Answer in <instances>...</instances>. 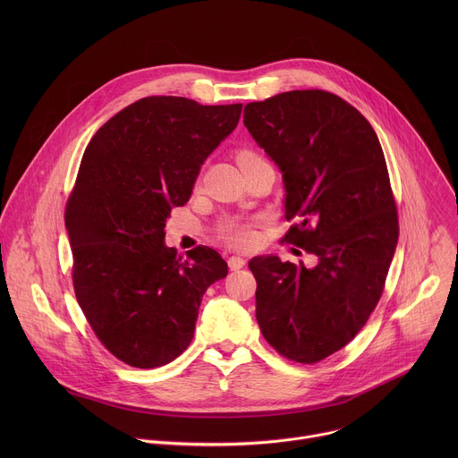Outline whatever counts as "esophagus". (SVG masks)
<instances>
[{
	"mask_svg": "<svg viewBox=\"0 0 458 458\" xmlns=\"http://www.w3.org/2000/svg\"><path fill=\"white\" fill-rule=\"evenodd\" d=\"M244 265H246V260H244L241 255H232V257L228 259V268L233 270V272H235V270H241Z\"/></svg>",
	"mask_w": 458,
	"mask_h": 458,
	"instance_id": "obj_1",
	"label": "esophagus"
}]
</instances>
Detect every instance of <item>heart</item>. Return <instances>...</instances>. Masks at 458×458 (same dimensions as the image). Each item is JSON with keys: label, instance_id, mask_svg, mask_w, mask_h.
I'll return each mask as SVG.
<instances>
[{"label": "heart", "instance_id": "1", "mask_svg": "<svg viewBox=\"0 0 458 458\" xmlns=\"http://www.w3.org/2000/svg\"><path fill=\"white\" fill-rule=\"evenodd\" d=\"M244 159H265V157L253 150H241L237 154V161H244ZM219 235L226 244L233 248H250L255 241L253 223L239 217H226L219 225Z\"/></svg>", "mask_w": 458, "mask_h": 458}]
</instances>
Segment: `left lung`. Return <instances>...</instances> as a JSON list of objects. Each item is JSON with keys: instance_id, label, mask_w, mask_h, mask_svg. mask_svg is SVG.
I'll return each mask as SVG.
<instances>
[{"instance_id": "left-lung-1", "label": "left lung", "mask_w": 458, "mask_h": 458, "mask_svg": "<svg viewBox=\"0 0 458 458\" xmlns=\"http://www.w3.org/2000/svg\"><path fill=\"white\" fill-rule=\"evenodd\" d=\"M242 117L283 172L286 219H297L283 242L318 257L311 270L253 257L255 317L279 355L315 364L362 330L384 292L399 241L384 152L355 106L318 89L248 103Z\"/></svg>"}]
</instances>
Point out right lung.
Listing matches in <instances>:
<instances>
[{
  "label": "right lung",
  "instance_id": "obj_1",
  "mask_svg": "<svg viewBox=\"0 0 458 458\" xmlns=\"http://www.w3.org/2000/svg\"><path fill=\"white\" fill-rule=\"evenodd\" d=\"M241 108L148 96L110 117L83 154L64 208L74 293L99 343L128 366L177 359L207 288L228 274L216 250L195 246L181 261L163 239Z\"/></svg>",
  "mask_w": 458,
  "mask_h": 458
}]
</instances>
